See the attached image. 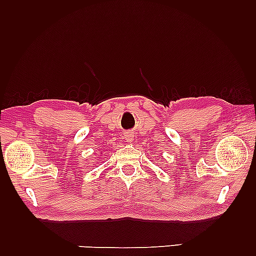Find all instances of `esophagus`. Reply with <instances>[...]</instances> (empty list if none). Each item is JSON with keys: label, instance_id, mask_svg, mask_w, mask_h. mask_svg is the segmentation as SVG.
Listing matches in <instances>:
<instances>
[{"label": "esophagus", "instance_id": "34e87169", "mask_svg": "<svg viewBox=\"0 0 256 256\" xmlns=\"http://www.w3.org/2000/svg\"><path fill=\"white\" fill-rule=\"evenodd\" d=\"M125 140H126V142L131 143V142H133V140H134V135L131 132H126V133H125Z\"/></svg>", "mask_w": 256, "mask_h": 256}]
</instances>
